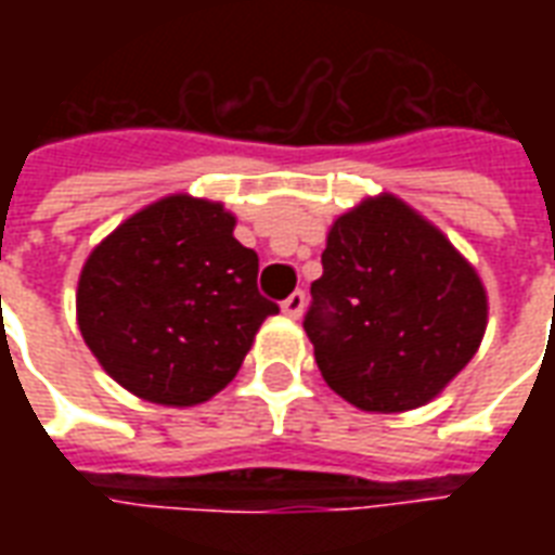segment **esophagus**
I'll use <instances>...</instances> for the list:
<instances>
[{
  "label": "esophagus",
  "instance_id": "obj_1",
  "mask_svg": "<svg viewBox=\"0 0 555 555\" xmlns=\"http://www.w3.org/2000/svg\"><path fill=\"white\" fill-rule=\"evenodd\" d=\"M302 309H306V294L302 291H294L291 297L282 300V312L288 314V318H300Z\"/></svg>",
  "mask_w": 555,
  "mask_h": 555
}]
</instances>
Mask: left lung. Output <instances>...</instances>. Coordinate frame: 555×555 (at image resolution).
<instances>
[{
  "label": "left lung",
  "instance_id": "obj_1",
  "mask_svg": "<svg viewBox=\"0 0 555 555\" xmlns=\"http://www.w3.org/2000/svg\"><path fill=\"white\" fill-rule=\"evenodd\" d=\"M302 330L326 386L372 413L422 408L473 360L488 324L476 270L396 195L336 219Z\"/></svg>",
  "mask_w": 555,
  "mask_h": 555
}]
</instances>
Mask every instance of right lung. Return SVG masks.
Masks as SVG:
<instances>
[{"label": "right lung", "mask_w": 555, "mask_h": 555, "mask_svg": "<svg viewBox=\"0 0 555 555\" xmlns=\"http://www.w3.org/2000/svg\"><path fill=\"white\" fill-rule=\"evenodd\" d=\"M222 205L169 195L89 255L77 291L79 333L133 396L190 408L241 372L264 318L258 255Z\"/></svg>", "instance_id": "1"}]
</instances>
